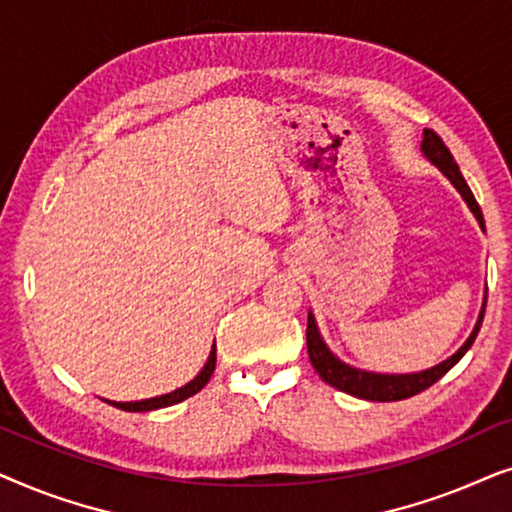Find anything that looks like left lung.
Returning a JSON list of instances; mask_svg holds the SVG:
<instances>
[{
  "label": "left lung",
  "mask_w": 512,
  "mask_h": 512,
  "mask_svg": "<svg viewBox=\"0 0 512 512\" xmlns=\"http://www.w3.org/2000/svg\"><path fill=\"white\" fill-rule=\"evenodd\" d=\"M422 153L431 165H436L438 170L450 179V184L457 188L468 209H471L475 219H478L480 228L485 230V219H482L480 205L475 202L466 179L461 177L457 160H454L450 149H447L443 139H440L433 130H424ZM485 305H487V291H485V298H482L478 321H475L473 331L466 338L464 345H461L452 356H447L445 361H440L436 366L426 370H419V373H375V370L356 368L352 363H345L340 356H335L331 352V347H328L326 340L321 338V331L312 310L307 312V354H310L312 366L319 373L321 380L331 384V387H335L338 391H345L349 396L363 398V401H380V403L403 401V398H410L419 394V391L429 389L431 384H436L440 377L447 373V370L457 366L461 356H464L475 342V335H478L482 326V317H485Z\"/></svg>",
  "instance_id": "1"
}]
</instances>
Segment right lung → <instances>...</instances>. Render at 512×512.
I'll use <instances>...</instances> for the list:
<instances>
[{
    "label": "right lung",
    "instance_id": "1",
    "mask_svg": "<svg viewBox=\"0 0 512 512\" xmlns=\"http://www.w3.org/2000/svg\"><path fill=\"white\" fill-rule=\"evenodd\" d=\"M216 368V345H212V352L207 356V363L202 366V370L198 375L193 377L191 382L184 384V387L170 391V394H163V396H153V398H144V401H128V403H118V401H107L104 398V403H111L114 408L118 410H125V412H149V410H158V408H167V405H174V403H181L186 401V398H191L193 394H198V391L205 387L209 382V377H212Z\"/></svg>",
    "mask_w": 512,
    "mask_h": 512
}]
</instances>
